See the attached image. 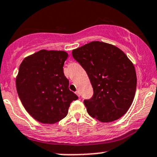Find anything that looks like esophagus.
I'll return each instance as SVG.
<instances>
[{
    "mask_svg": "<svg viewBox=\"0 0 157 157\" xmlns=\"http://www.w3.org/2000/svg\"><path fill=\"white\" fill-rule=\"evenodd\" d=\"M75 93H76V95L78 96V97H80V93H79V91H76Z\"/></svg>",
    "mask_w": 157,
    "mask_h": 157,
    "instance_id": "1",
    "label": "esophagus"
}]
</instances>
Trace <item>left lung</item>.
I'll return each instance as SVG.
<instances>
[{
	"instance_id": "1",
	"label": "left lung",
	"mask_w": 157,
	"mask_h": 157,
	"mask_svg": "<svg viewBox=\"0 0 157 157\" xmlns=\"http://www.w3.org/2000/svg\"><path fill=\"white\" fill-rule=\"evenodd\" d=\"M73 58L87 73L93 96L84 103L90 116L101 122L120 119L130 108L136 89L132 61L116 46L92 41L75 49Z\"/></svg>"
}]
</instances>
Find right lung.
<instances>
[{"label":"right lung","instance_id":"1","mask_svg":"<svg viewBox=\"0 0 157 157\" xmlns=\"http://www.w3.org/2000/svg\"><path fill=\"white\" fill-rule=\"evenodd\" d=\"M68 54L41 50L27 56L19 67L17 92L32 117L44 124H55L67 115L70 103L78 97L69 89L64 73Z\"/></svg>","mask_w":157,"mask_h":157}]
</instances>
